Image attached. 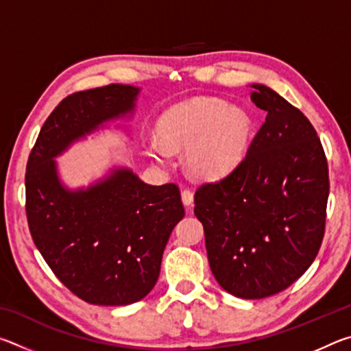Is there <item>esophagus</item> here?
<instances>
[{"label":"esophagus","mask_w":351,"mask_h":351,"mask_svg":"<svg viewBox=\"0 0 351 351\" xmlns=\"http://www.w3.org/2000/svg\"><path fill=\"white\" fill-rule=\"evenodd\" d=\"M181 198H182V203L186 207H192L193 204V192L189 189H184L181 192Z\"/></svg>","instance_id":"obj_1"}]
</instances>
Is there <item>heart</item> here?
<instances>
[{"instance_id":"1","label":"heart","mask_w":351,"mask_h":351,"mask_svg":"<svg viewBox=\"0 0 351 351\" xmlns=\"http://www.w3.org/2000/svg\"><path fill=\"white\" fill-rule=\"evenodd\" d=\"M159 141L148 142L154 162L170 164V152L186 150V165L203 180H223L245 159L252 134L246 111L219 99L195 97L176 104L159 117Z\"/></svg>"}]
</instances>
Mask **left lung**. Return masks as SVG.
<instances>
[{
    "mask_svg": "<svg viewBox=\"0 0 351 351\" xmlns=\"http://www.w3.org/2000/svg\"><path fill=\"white\" fill-rule=\"evenodd\" d=\"M266 111L239 169L195 193L207 258L217 282L240 299H263L293 285L322 245L328 165L304 112L254 83Z\"/></svg>",
    "mask_w": 351,
    "mask_h": 351,
    "instance_id": "8db88e82",
    "label": "left lung"
}]
</instances>
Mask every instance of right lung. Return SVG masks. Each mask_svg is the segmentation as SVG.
Returning <instances> with one entry per match:
<instances>
[{
	"label": "right lung",
	"instance_id": "1",
	"mask_svg": "<svg viewBox=\"0 0 351 351\" xmlns=\"http://www.w3.org/2000/svg\"><path fill=\"white\" fill-rule=\"evenodd\" d=\"M141 90L108 85L74 93L46 119L26 167V215L35 246L64 287L93 305L134 304L158 282L171 230L184 217L176 184L150 186L112 167L69 189L56 158L116 119L133 114Z\"/></svg>",
	"mask_w": 351,
	"mask_h": 351
}]
</instances>
